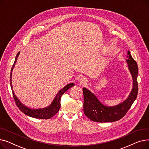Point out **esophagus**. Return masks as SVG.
Returning <instances> with one entry per match:
<instances>
[{"mask_svg": "<svg viewBox=\"0 0 149 149\" xmlns=\"http://www.w3.org/2000/svg\"><path fill=\"white\" fill-rule=\"evenodd\" d=\"M79 82L80 83V84H81L84 85L85 84H86V83H87V80H86V79H84V78H81V79L79 80Z\"/></svg>", "mask_w": 149, "mask_h": 149, "instance_id": "1", "label": "esophagus"}]
</instances>
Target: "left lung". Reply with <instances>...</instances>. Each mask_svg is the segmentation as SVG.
Returning a JSON list of instances; mask_svg holds the SVG:
<instances>
[{
  "label": "left lung",
  "mask_w": 149,
  "mask_h": 149,
  "mask_svg": "<svg viewBox=\"0 0 149 149\" xmlns=\"http://www.w3.org/2000/svg\"><path fill=\"white\" fill-rule=\"evenodd\" d=\"M127 60L129 71L133 79V88L130 95L123 102L115 106H106L101 103L97 97L86 88H83L84 95L83 111L91 121L99 123L114 122L121 119L129 110L136 100L138 92L137 77L138 68L136 61L132 58L130 52H127Z\"/></svg>",
  "instance_id": "1"
}]
</instances>
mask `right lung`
I'll use <instances>...</instances> for the list:
<instances>
[{
	"label": "right lung",
	"instance_id": "obj_1",
	"mask_svg": "<svg viewBox=\"0 0 149 149\" xmlns=\"http://www.w3.org/2000/svg\"><path fill=\"white\" fill-rule=\"evenodd\" d=\"M19 54H20V52H19L17 53L16 57H15L14 63V64L11 68V74H10V85H11V88L12 92H13V95L14 100L15 101V104H16L17 106L19 107V109L23 113H25V115H26L29 116L33 117V118H39V119H45H45H49V118H52V116H54L59 111V109H60V106H61L60 99H61L62 95L65 92H66L69 88L74 86V83L68 84L62 89L58 91V92L57 93V94L56 95V97L54 98V100L52 101V103L48 107H46L43 108V109H31V108H29V107L25 106L24 104H23L20 102V101L18 99V98L16 97V95H15L14 92L13 90V86H12V81H11L12 72H13V70L15 66V63H16V61H17Z\"/></svg>",
	"mask_w": 149,
	"mask_h": 149
}]
</instances>
